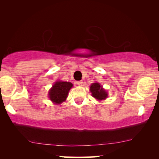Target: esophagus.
Wrapping results in <instances>:
<instances>
[{"label":"esophagus","mask_w":159,"mask_h":159,"mask_svg":"<svg viewBox=\"0 0 159 159\" xmlns=\"http://www.w3.org/2000/svg\"><path fill=\"white\" fill-rule=\"evenodd\" d=\"M76 84L78 85H82V84H83V81L82 80H79V81H76Z\"/></svg>","instance_id":"esophagus-1"}]
</instances>
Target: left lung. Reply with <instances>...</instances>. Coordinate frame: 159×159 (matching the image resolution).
<instances>
[{
  "label": "left lung",
  "instance_id": "8db88e82",
  "mask_svg": "<svg viewBox=\"0 0 159 159\" xmlns=\"http://www.w3.org/2000/svg\"><path fill=\"white\" fill-rule=\"evenodd\" d=\"M90 91L92 93L93 98L98 100H104L108 96V93L99 83H92L90 87Z\"/></svg>",
  "mask_w": 159,
  "mask_h": 159
}]
</instances>
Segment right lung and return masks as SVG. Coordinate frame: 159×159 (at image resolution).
I'll return each instance as SVG.
<instances>
[{
	"label": "right lung",
	"mask_w": 159,
	"mask_h": 159,
	"mask_svg": "<svg viewBox=\"0 0 159 159\" xmlns=\"http://www.w3.org/2000/svg\"><path fill=\"white\" fill-rule=\"evenodd\" d=\"M73 84L70 82L57 81L49 90L48 97L54 104H60L66 100L69 91L72 88Z\"/></svg>",
	"instance_id": "obj_1"
}]
</instances>
